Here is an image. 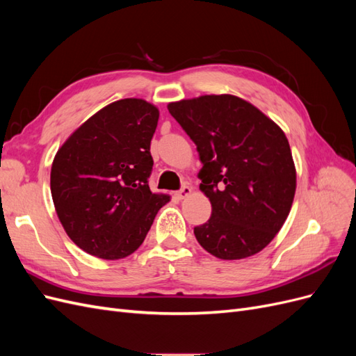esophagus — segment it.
<instances>
[{"mask_svg": "<svg viewBox=\"0 0 356 356\" xmlns=\"http://www.w3.org/2000/svg\"><path fill=\"white\" fill-rule=\"evenodd\" d=\"M191 187L190 186H187V184H184L182 186L181 188H179V191H177V196L179 197V199H186V197H188L190 195H191Z\"/></svg>", "mask_w": 356, "mask_h": 356, "instance_id": "obj_1", "label": "esophagus"}]
</instances>
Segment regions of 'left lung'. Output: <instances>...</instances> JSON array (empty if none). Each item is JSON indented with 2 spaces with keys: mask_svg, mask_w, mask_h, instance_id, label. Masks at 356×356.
Listing matches in <instances>:
<instances>
[{
  "mask_svg": "<svg viewBox=\"0 0 356 356\" xmlns=\"http://www.w3.org/2000/svg\"><path fill=\"white\" fill-rule=\"evenodd\" d=\"M196 144L200 190L211 218L197 242L221 260L260 252L281 230L296 195V166L284 131L233 95H204L168 105Z\"/></svg>",
  "mask_w": 356,
  "mask_h": 356,
  "instance_id": "obj_1",
  "label": "left lung"
}]
</instances>
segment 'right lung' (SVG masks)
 Returning a JSON list of instances; mask_svg holds the SVG:
<instances>
[{"label":"right lung","instance_id":"right-lung-1","mask_svg":"<svg viewBox=\"0 0 356 356\" xmlns=\"http://www.w3.org/2000/svg\"><path fill=\"white\" fill-rule=\"evenodd\" d=\"M157 106L127 98L104 106L58 149L50 190L70 239L102 260L135 252L170 197L152 193L149 144Z\"/></svg>","mask_w":356,"mask_h":356}]
</instances>
